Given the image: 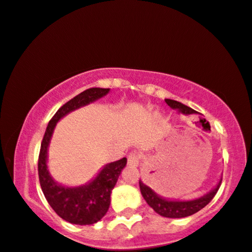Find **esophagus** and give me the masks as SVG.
I'll return each mask as SVG.
<instances>
[{"instance_id":"esophagus-1","label":"esophagus","mask_w":252,"mask_h":252,"mask_svg":"<svg viewBox=\"0 0 252 252\" xmlns=\"http://www.w3.org/2000/svg\"><path fill=\"white\" fill-rule=\"evenodd\" d=\"M139 159H141V155L136 153H131L128 156V164L131 166H137L139 164Z\"/></svg>"}]
</instances>
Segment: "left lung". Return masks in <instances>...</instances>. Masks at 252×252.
Instances as JSON below:
<instances>
[{"mask_svg": "<svg viewBox=\"0 0 252 252\" xmlns=\"http://www.w3.org/2000/svg\"><path fill=\"white\" fill-rule=\"evenodd\" d=\"M166 104L169 105L171 109H175L178 113H182L184 115H191L196 114V111L190 107H187L183 103L174 101V99H165ZM220 182L217 184L215 189L211 190L210 192H208L207 195L199 197L197 199H192V201H170V199L163 198L157 195L151 188L139 180V189H141L142 196L144 197L145 202L150 205L157 214L160 215L163 217L168 218H182V217H188L191 216V215L198 213L201 209H203L205 205L209 204L211 202V199L214 198L216 195L218 189H220Z\"/></svg>", "mask_w": 252, "mask_h": 252, "instance_id": "left-lung-1", "label": "left lung"}]
</instances>
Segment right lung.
Masks as SVG:
<instances>
[{
    "mask_svg": "<svg viewBox=\"0 0 252 252\" xmlns=\"http://www.w3.org/2000/svg\"><path fill=\"white\" fill-rule=\"evenodd\" d=\"M108 93L109 89L90 88L63 104L50 120L41 143L38 156V178L45 199L61 218L78 225H90L98 222L107 214L110 205L111 190L114 189L121 171L126 165V158L123 157L122 159L103 166L98 175L86 186L69 188L56 183L50 176L47 166L48 147L56 123L61 118L83 105L101 98Z\"/></svg>",
    "mask_w": 252,
    "mask_h": 252,
    "instance_id": "1",
    "label": "right lung"
}]
</instances>
